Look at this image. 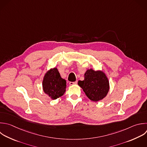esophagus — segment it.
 <instances>
[{
    "mask_svg": "<svg viewBox=\"0 0 147 147\" xmlns=\"http://www.w3.org/2000/svg\"><path fill=\"white\" fill-rule=\"evenodd\" d=\"M78 83V81H76L75 82H69V85L71 86H72V85H74V84H76Z\"/></svg>",
    "mask_w": 147,
    "mask_h": 147,
    "instance_id": "obj_1",
    "label": "esophagus"
}]
</instances>
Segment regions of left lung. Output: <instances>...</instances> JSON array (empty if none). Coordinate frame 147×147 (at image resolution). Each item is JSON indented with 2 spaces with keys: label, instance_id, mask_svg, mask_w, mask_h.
Masks as SVG:
<instances>
[{
  "label": "left lung",
  "instance_id": "left-lung-1",
  "mask_svg": "<svg viewBox=\"0 0 147 147\" xmlns=\"http://www.w3.org/2000/svg\"><path fill=\"white\" fill-rule=\"evenodd\" d=\"M78 85L87 96L94 102L103 99L107 95L110 84L106 74L102 71L88 69L84 73L83 81L79 80Z\"/></svg>",
  "mask_w": 147,
  "mask_h": 147
}]
</instances>
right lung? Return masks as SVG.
<instances>
[{
    "label": "right lung",
    "instance_id": "obj_1",
    "mask_svg": "<svg viewBox=\"0 0 147 147\" xmlns=\"http://www.w3.org/2000/svg\"><path fill=\"white\" fill-rule=\"evenodd\" d=\"M66 86V80L61 77L57 68H51L45 74L42 80L43 91L52 99L63 95Z\"/></svg>",
    "mask_w": 147,
    "mask_h": 147
}]
</instances>
